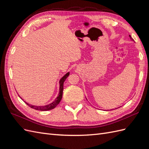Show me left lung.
Segmentation results:
<instances>
[{
	"label": "left lung",
	"mask_w": 149,
	"mask_h": 149,
	"mask_svg": "<svg viewBox=\"0 0 149 149\" xmlns=\"http://www.w3.org/2000/svg\"><path fill=\"white\" fill-rule=\"evenodd\" d=\"M129 36H130V38H131V36H130V35H129Z\"/></svg>",
	"instance_id": "obj_1"
}]
</instances>
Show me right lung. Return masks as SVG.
I'll return each mask as SVG.
<instances>
[{
    "label": "right lung",
    "instance_id": "1",
    "mask_svg": "<svg viewBox=\"0 0 149 149\" xmlns=\"http://www.w3.org/2000/svg\"><path fill=\"white\" fill-rule=\"evenodd\" d=\"M70 73H66L60 81V93H59V95L55 99V100L53 102H52V103L49 104L45 105V106H33L28 104L27 102H25L26 104H27L29 107H30L32 109H34L35 110H38V111H49V110H52L53 109H54L59 102H60L61 98H62V95H63V83L65 82V81L66 80V79L68 78V76H69ZM21 98V97H20ZM22 99V98H21Z\"/></svg>",
    "mask_w": 149,
    "mask_h": 149
}]
</instances>
